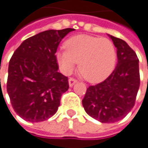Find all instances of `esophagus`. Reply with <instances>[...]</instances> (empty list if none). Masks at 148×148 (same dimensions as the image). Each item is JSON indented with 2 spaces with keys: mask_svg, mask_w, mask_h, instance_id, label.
Listing matches in <instances>:
<instances>
[{
  "mask_svg": "<svg viewBox=\"0 0 148 148\" xmlns=\"http://www.w3.org/2000/svg\"><path fill=\"white\" fill-rule=\"evenodd\" d=\"M76 82H77V79H75L74 78H70V79H69V84L70 87H72Z\"/></svg>",
  "mask_w": 148,
  "mask_h": 148,
  "instance_id": "obj_1",
  "label": "esophagus"
}]
</instances>
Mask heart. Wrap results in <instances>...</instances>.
I'll list each match as a JSON object with an SVG mask.
<instances>
[{
  "label": "heart",
  "instance_id": "1",
  "mask_svg": "<svg viewBox=\"0 0 148 148\" xmlns=\"http://www.w3.org/2000/svg\"><path fill=\"white\" fill-rule=\"evenodd\" d=\"M65 51L57 53V61L64 74H70L75 64L83 77L91 83H99L115 69L116 51L108 38L89 35H77L64 43Z\"/></svg>",
  "mask_w": 148,
  "mask_h": 148
}]
</instances>
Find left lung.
Returning a JSON list of instances; mask_svg holds the SVG:
<instances>
[{
  "label": "left lung",
  "mask_w": 148,
  "mask_h": 148,
  "mask_svg": "<svg viewBox=\"0 0 148 148\" xmlns=\"http://www.w3.org/2000/svg\"><path fill=\"white\" fill-rule=\"evenodd\" d=\"M117 49V64L103 82L90 85L82 105L86 113L102 123H114L133 108L140 86L139 60L124 40L108 35Z\"/></svg>",
  "instance_id": "8db88e82"
}]
</instances>
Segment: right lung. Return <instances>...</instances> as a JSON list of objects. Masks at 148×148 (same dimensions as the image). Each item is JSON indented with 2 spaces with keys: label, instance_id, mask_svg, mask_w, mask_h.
<instances>
[{
  "label": "right lung",
  "instance_id": "1",
  "mask_svg": "<svg viewBox=\"0 0 148 148\" xmlns=\"http://www.w3.org/2000/svg\"><path fill=\"white\" fill-rule=\"evenodd\" d=\"M73 28L42 32L16 48L8 67L6 90L15 112L23 120L40 122L53 116L68 78L58 72L55 53L59 42Z\"/></svg>",
  "mask_w": 148,
  "mask_h": 148
}]
</instances>
